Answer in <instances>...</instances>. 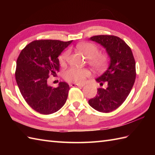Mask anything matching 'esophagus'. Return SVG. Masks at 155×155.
I'll return each mask as SVG.
<instances>
[{"label":"esophagus","mask_w":155,"mask_h":155,"mask_svg":"<svg viewBox=\"0 0 155 155\" xmlns=\"http://www.w3.org/2000/svg\"><path fill=\"white\" fill-rule=\"evenodd\" d=\"M71 87H84V84H81V83H78V84H77V83H72V84H71Z\"/></svg>","instance_id":"esophagus-1"}]
</instances>
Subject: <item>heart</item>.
<instances>
[{
    "label": "heart",
    "instance_id": "heart-1",
    "mask_svg": "<svg viewBox=\"0 0 155 155\" xmlns=\"http://www.w3.org/2000/svg\"><path fill=\"white\" fill-rule=\"evenodd\" d=\"M77 48L81 53L88 58V62L94 70L103 71L106 69L109 62V57L106 53H101L96 45L91 42H82L77 46ZM68 50L64 51L59 56L58 60L61 64H64L68 57ZM91 74L87 69L72 67L66 71L63 74L64 79L68 82L81 83Z\"/></svg>",
    "mask_w": 155,
    "mask_h": 155
}]
</instances>
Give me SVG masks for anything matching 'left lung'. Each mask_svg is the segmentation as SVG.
<instances>
[{
  "mask_svg": "<svg viewBox=\"0 0 155 155\" xmlns=\"http://www.w3.org/2000/svg\"><path fill=\"white\" fill-rule=\"evenodd\" d=\"M106 48L110 64L96 81L106 88H98L97 94L88 101L94 109L110 113L124 103L132 89L136 78L135 61L132 51L123 40L113 35H97L90 38Z\"/></svg>",
  "mask_w": 155,
  "mask_h": 155,
  "instance_id": "1",
  "label": "left lung"
}]
</instances>
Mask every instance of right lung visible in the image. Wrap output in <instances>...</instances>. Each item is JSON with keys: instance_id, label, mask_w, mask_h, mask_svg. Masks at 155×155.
<instances>
[{"instance_id": "add662e5", "label": "right lung", "mask_w": 155, "mask_h": 155, "mask_svg": "<svg viewBox=\"0 0 155 155\" xmlns=\"http://www.w3.org/2000/svg\"><path fill=\"white\" fill-rule=\"evenodd\" d=\"M72 41H34L21 51L16 61V81L25 101L32 109L50 114L63 107L67 99L69 85L60 82L58 87L48 84L49 75L59 71L58 56Z\"/></svg>"}]
</instances>
